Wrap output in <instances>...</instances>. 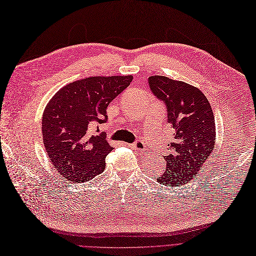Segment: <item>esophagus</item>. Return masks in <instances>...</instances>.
Wrapping results in <instances>:
<instances>
[{"label": "esophagus", "instance_id": "obj_1", "mask_svg": "<svg viewBox=\"0 0 256 256\" xmlns=\"http://www.w3.org/2000/svg\"><path fill=\"white\" fill-rule=\"evenodd\" d=\"M130 146H132V148H134L137 150L138 152H141V150H146V144H144L141 140H137L136 142L130 144Z\"/></svg>", "mask_w": 256, "mask_h": 256}]
</instances>
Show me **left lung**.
Wrapping results in <instances>:
<instances>
[{
    "mask_svg": "<svg viewBox=\"0 0 256 256\" xmlns=\"http://www.w3.org/2000/svg\"><path fill=\"white\" fill-rule=\"evenodd\" d=\"M148 84L165 104L168 122L174 132L164 156L166 170L157 181L172 187L184 185L196 176L214 148V110L196 86L160 75L150 76Z\"/></svg>",
    "mask_w": 256,
    "mask_h": 256,
    "instance_id": "obj_1",
    "label": "left lung"
}]
</instances>
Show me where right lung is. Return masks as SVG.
<instances>
[{"label":"right lung","instance_id":"right-lung-1","mask_svg":"<svg viewBox=\"0 0 256 256\" xmlns=\"http://www.w3.org/2000/svg\"><path fill=\"white\" fill-rule=\"evenodd\" d=\"M132 80V75L86 77L62 86L47 104L42 143L53 168L68 181L86 182L104 170L113 146L88 128L106 122L108 106Z\"/></svg>","mask_w":256,"mask_h":256}]
</instances>
